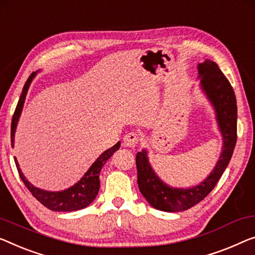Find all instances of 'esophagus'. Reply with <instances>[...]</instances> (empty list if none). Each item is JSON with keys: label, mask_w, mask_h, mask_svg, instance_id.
I'll list each match as a JSON object with an SVG mask.
<instances>
[{"label": "esophagus", "mask_w": 255, "mask_h": 255, "mask_svg": "<svg viewBox=\"0 0 255 255\" xmlns=\"http://www.w3.org/2000/svg\"><path fill=\"white\" fill-rule=\"evenodd\" d=\"M138 143V136L135 132H128L124 137V145L127 147H135Z\"/></svg>", "instance_id": "esophagus-1"}]
</instances>
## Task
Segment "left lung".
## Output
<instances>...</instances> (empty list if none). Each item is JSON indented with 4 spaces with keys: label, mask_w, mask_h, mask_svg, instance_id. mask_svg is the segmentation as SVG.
I'll list each match as a JSON object with an SVG mask.
<instances>
[{
    "label": "left lung",
    "mask_w": 255,
    "mask_h": 255,
    "mask_svg": "<svg viewBox=\"0 0 255 255\" xmlns=\"http://www.w3.org/2000/svg\"><path fill=\"white\" fill-rule=\"evenodd\" d=\"M200 89L215 112L222 136V151L214 168L204 181L191 188H174L166 184L152 168L144 149L136 154L139 191L152 207L164 212H182L195 206L210 193L222 176L237 140V102L230 82L218 64L210 59L198 64Z\"/></svg>",
    "instance_id": "left-lung-1"
}]
</instances>
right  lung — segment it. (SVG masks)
<instances>
[{"instance_id": "1", "label": "right lung", "mask_w": 255, "mask_h": 255, "mask_svg": "<svg viewBox=\"0 0 255 255\" xmlns=\"http://www.w3.org/2000/svg\"><path fill=\"white\" fill-rule=\"evenodd\" d=\"M37 72H34L29 75V78L26 81L24 88H22V93L19 98L16 111L13 113L12 117V123H11V146L13 147L14 143V134H16L17 125L20 118L22 108H24L25 98L27 95L28 88L32 83L33 79L35 78ZM120 142H118L116 145L110 147L106 151H104L100 157H98L93 165L89 167V169L87 170L80 180L72 187L67 188L62 191H48V190H43L40 188L34 187L30 182L22 174L20 167L17 161V158H14V162H16L19 176H20L21 181L24 182L30 193L35 197V198L40 201L41 204L45 206L49 210L55 211V212H74L82 210L93 203L96 198L98 190H100V173L102 167L105 165V162L112 157L113 153L117 150H119Z\"/></svg>"}]
</instances>
